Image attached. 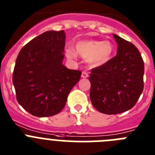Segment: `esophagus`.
<instances>
[{
	"label": "esophagus",
	"instance_id": "obj_1",
	"mask_svg": "<svg viewBox=\"0 0 155 155\" xmlns=\"http://www.w3.org/2000/svg\"><path fill=\"white\" fill-rule=\"evenodd\" d=\"M88 73H87V72H85V71H83V72H82V78H87L88 77Z\"/></svg>",
	"mask_w": 155,
	"mask_h": 155
}]
</instances>
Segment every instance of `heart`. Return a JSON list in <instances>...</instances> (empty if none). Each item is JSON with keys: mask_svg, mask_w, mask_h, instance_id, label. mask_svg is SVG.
<instances>
[{"mask_svg": "<svg viewBox=\"0 0 155 155\" xmlns=\"http://www.w3.org/2000/svg\"><path fill=\"white\" fill-rule=\"evenodd\" d=\"M75 50L78 55L86 61H88L91 65L101 66L111 59L114 51V46L110 41L81 40L76 43ZM66 55L69 58H72L76 56V54L72 49H68Z\"/></svg>", "mask_w": 155, "mask_h": 155, "instance_id": "heart-1", "label": "heart"}]
</instances>
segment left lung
<instances>
[{"instance_id":"8db88e82","label":"left lung","mask_w":155,"mask_h":155,"mask_svg":"<svg viewBox=\"0 0 155 155\" xmlns=\"http://www.w3.org/2000/svg\"><path fill=\"white\" fill-rule=\"evenodd\" d=\"M113 37L118 44L116 55L93 68L89 77L92 104L107 115L131 109L143 91L144 62L139 50L117 35Z\"/></svg>"}]
</instances>
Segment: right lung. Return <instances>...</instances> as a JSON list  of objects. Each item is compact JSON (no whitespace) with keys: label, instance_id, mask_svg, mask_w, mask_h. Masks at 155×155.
<instances>
[{"label":"right lung","instance_id":"right-lung-1","mask_svg":"<svg viewBox=\"0 0 155 155\" xmlns=\"http://www.w3.org/2000/svg\"><path fill=\"white\" fill-rule=\"evenodd\" d=\"M64 40V30L47 31L25 44L16 58L12 76L16 99L34 116L60 112L80 79V71L62 64Z\"/></svg>","mask_w":155,"mask_h":155}]
</instances>
